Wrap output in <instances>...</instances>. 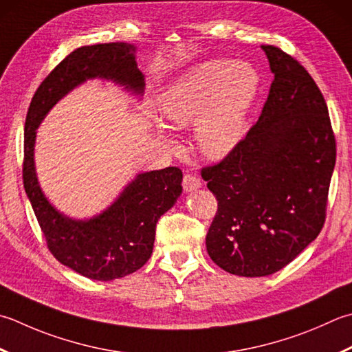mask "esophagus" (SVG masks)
<instances>
[{
	"mask_svg": "<svg viewBox=\"0 0 352 352\" xmlns=\"http://www.w3.org/2000/svg\"><path fill=\"white\" fill-rule=\"evenodd\" d=\"M201 186H203V183H201V180H199V178L190 175V174L184 175V178H183V189L186 192H194V190L201 188Z\"/></svg>",
	"mask_w": 352,
	"mask_h": 352,
	"instance_id": "obj_1",
	"label": "esophagus"
}]
</instances>
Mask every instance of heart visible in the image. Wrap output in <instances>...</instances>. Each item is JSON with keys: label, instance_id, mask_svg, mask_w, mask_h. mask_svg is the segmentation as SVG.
<instances>
[{"label": "heart", "instance_id": "heart-1", "mask_svg": "<svg viewBox=\"0 0 352 352\" xmlns=\"http://www.w3.org/2000/svg\"><path fill=\"white\" fill-rule=\"evenodd\" d=\"M259 76L245 62L206 60L178 76L158 96L151 123L166 146L180 149L166 126L182 131L194 123L198 149L212 160L229 155L243 135L245 117L256 98Z\"/></svg>", "mask_w": 352, "mask_h": 352}]
</instances>
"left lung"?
<instances>
[{
    "label": "left lung",
    "instance_id": "1",
    "mask_svg": "<svg viewBox=\"0 0 352 352\" xmlns=\"http://www.w3.org/2000/svg\"><path fill=\"white\" fill-rule=\"evenodd\" d=\"M261 48L274 76L263 113L221 163L201 172L218 199L206 249L218 267L245 278L279 272L318 238L336 164L316 82L278 47Z\"/></svg>",
    "mask_w": 352,
    "mask_h": 352
}]
</instances>
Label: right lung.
<instances>
[{
  "mask_svg": "<svg viewBox=\"0 0 352 352\" xmlns=\"http://www.w3.org/2000/svg\"><path fill=\"white\" fill-rule=\"evenodd\" d=\"M135 58L137 47L126 43L78 48L39 85L25 117L24 189L48 249L60 264L94 280L120 279L148 263L157 221L183 192V172L178 168L140 172L108 208L89 218H73L60 212L41 188L34 163L36 131L53 107L87 80L113 82L140 100L144 74Z\"/></svg>",
  "mask_w": 352,
  "mask_h": 352,
  "instance_id": "add662e5",
  "label": "right lung"
}]
</instances>
